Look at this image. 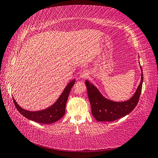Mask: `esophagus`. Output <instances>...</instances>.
Masks as SVG:
<instances>
[{"label": "esophagus", "instance_id": "esophagus-1", "mask_svg": "<svg viewBox=\"0 0 158 158\" xmlns=\"http://www.w3.org/2000/svg\"><path fill=\"white\" fill-rule=\"evenodd\" d=\"M89 76V73L87 72V71H83L82 73H81V75H80V78L83 79H85L87 78Z\"/></svg>", "mask_w": 158, "mask_h": 158}]
</instances>
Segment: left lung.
Instances as JSON below:
<instances>
[{"instance_id":"obj_1","label":"left lung","mask_w":158,"mask_h":158,"mask_svg":"<svg viewBox=\"0 0 158 158\" xmlns=\"http://www.w3.org/2000/svg\"><path fill=\"white\" fill-rule=\"evenodd\" d=\"M140 69L142 71L141 66ZM143 81L142 71L140 83L135 94L126 101L115 102L104 97L94 85L86 80L85 85L88 89L89 100L91 104L92 114L94 118L98 122H113L132 112L138 104L141 93Z\"/></svg>"}]
</instances>
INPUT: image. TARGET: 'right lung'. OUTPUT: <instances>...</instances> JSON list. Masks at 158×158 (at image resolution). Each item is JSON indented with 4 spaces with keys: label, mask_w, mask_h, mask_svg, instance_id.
Here are the masks:
<instances>
[{
    "label": "right lung",
    "mask_w": 158,
    "mask_h": 158,
    "mask_svg": "<svg viewBox=\"0 0 158 158\" xmlns=\"http://www.w3.org/2000/svg\"><path fill=\"white\" fill-rule=\"evenodd\" d=\"M75 83V79H73L69 82L55 103L51 106L43 110H37V111H31V110L23 109L18 105V103L16 102L14 98L13 97L14 105L18 111L26 118L30 120L44 124L54 123L61 119L64 115L66 101L68 100L70 89L73 88Z\"/></svg>",
    "instance_id": "1"
}]
</instances>
